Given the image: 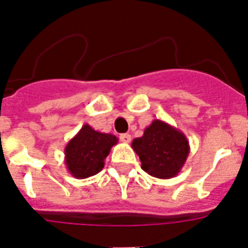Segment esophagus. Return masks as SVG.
Here are the masks:
<instances>
[{"label":"esophagus","instance_id":"34e87169","mask_svg":"<svg viewBox=\"0 0 248 248\" xmlns=\"http://www.w3.org/2000/svg\"><path fill=\"white\" fill-rule=\"evenodd\" d=\"M120 140H122L123 143H130V140H131V137H130V134H122L120 135Z\"/></svg>","mask_w":248,"mask_h":248}]
</instances>
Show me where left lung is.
I'll use <instances>...</instances> for the list:
<instances>
[{
    "mask_svg": "<svg viewBox=\"0 0 248 248\" xmlns=\"http://www.w3.org/2000/svg\"><path fill=\"white\" fill-rule=\"evenodd\" d=\"M131 148L141 161V169L157 179H171L179 175L189 156V140L183 131L169 123L154 119L135 138Z\"/></svg>",
    "mask_w": 248,
    "mask_h": 248,
    "instance_id": "8db88e82",
    "label": "left lung"
}]
</instances>
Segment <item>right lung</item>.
I'll return each instance as SVG.
<instances>
[{
  "mask_svg": "<svg viewBox=\"0 0 248 248\" xmlns=\"http://www.w3.org/2000/svg\"><path fill=\"white\" fill-rule=\"evenodd\" d=\"M118 144V138L94 130L84 124L64 148V164L68 172L77 179H87L102 171L105 157Z\"/></svg>",
  "mask_w": 248,
  "mask_h": 248,
  "instance_id": "add662e5",
  "label": "right lung"
}]
</instances>
